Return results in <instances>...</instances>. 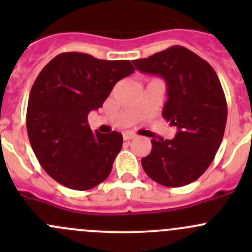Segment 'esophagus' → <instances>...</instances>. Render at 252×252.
Wrapping results in <instances>:
<instances>
[{
	"mask_svg": "<svg viewBox=\"0 0 252 252\" xmlns=\"http://www.w3.org/2000/svg\"><path fill=\"white\" fill-rule=\"evenodd\" d=\"M136 135L133 133H124L123 134V139L124 140H133V139H135Z\"/></svg>",
	"mask_w": 252,
	"mask_h": 252,
	"instance_id": "1",
	"label": "esophagus"
}]
</instances>
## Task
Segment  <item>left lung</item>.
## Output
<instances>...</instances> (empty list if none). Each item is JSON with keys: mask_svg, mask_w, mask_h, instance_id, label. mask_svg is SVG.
Instances as JSON below:
<instances>
[{"mask_svg": "<svg viewBox=\"0 0 252 252\" xmlns=\"http://www.w3.org/2000/svg\"><path fill=\"white\" fill-rule=\"evenodd\" d=\"M133 62L140 72L166 80L168 100L162 116L178 129L172 140L152 139L142 168L164 187L190 184L210 167L224 135L228 110L220 79L205 60L183 46Z\"/></svg>", "mask_w": 252, "mask_h": 252, "instance_id": "left-lung-1", "label": "left lung"}]
</instances>
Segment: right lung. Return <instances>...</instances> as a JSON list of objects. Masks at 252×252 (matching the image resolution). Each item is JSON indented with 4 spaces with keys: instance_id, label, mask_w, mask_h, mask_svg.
Instances as JSON below:
<instances>
[{
    "instance_id": "obj_1",
    "label": "right lung",
    "mask_w": 252,
    "mask_h": 252,
    "mask_svg": "<svg viewBox=\"0 0 252 252\" xmlns=\"http://www.w3.org/2000/svg\"><path fill=\"white\" fill-rule=\"evenodd\" d=\"M134 70L130 61L64 52L37 75L28 101V136L39 163L56 182L89 190L110 175L123 136L93 133L88 114L102 107L113 86Z\"/></svg>"
}]
</instances>
